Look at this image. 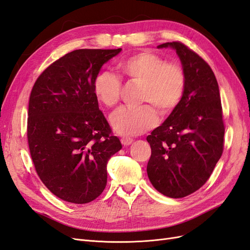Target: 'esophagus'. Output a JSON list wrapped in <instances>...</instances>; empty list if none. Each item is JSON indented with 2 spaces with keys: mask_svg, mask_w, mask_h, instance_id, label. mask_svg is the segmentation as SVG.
Masks as SVG:
<instances>
[{
  "mask_svg": "<svg viewBox=\"0 0 250 250\" xmlns=\"http://www.w3.org/2000/svg\"><path fill=\"white\" fill-rule=\"evenodd\" d=\"M132 142H133V140L130 139V138H122V139H121V143H122L124 146L131 145Z\"/></svg>",
  "mask_w": 250,
  "mask_h": 250,
  "instance_id": "obj_1",
  "label": "esophagus"
}]
</instances>
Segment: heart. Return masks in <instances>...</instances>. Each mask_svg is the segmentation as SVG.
I'll return each mask as SVG.
<instances>
[{
	"label": "heart",
	"instance_id": "heart-1",
	"mask_svg": "<svg viewBox=\"0 0 250 250\" xmlns=\"http://www.w3.org/2000/svg\"><path fill=\"white\" fill-rule=\"evenodd\" d=\"M120 67L128 78L143 82L142 101L154 104L162 113L172 111L183 99L186 75L180 65L167 63L160 56L143 52L126 59ZM121 90V80L109 71H103L95 78V95L105 106L110 107L119 102ZM110 124L119 134L139 135L158 124V115L150 104L123 106L111 113Z\"/></svg>",
	"mask_w": 250,
	"mask_h": 250
}]
</instances>
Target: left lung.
Masks as SVG:
<instances>
[{"label":"left lung","instance_id":"left-lung-1","mask_svg":"<svg viewBox=\"0 0 250 250\" xmlns=\"http://www.w3.org/2000/svg\"><path fill=\"white\" fill-rule=\"evenodd\" d=\"M158 49L175 50L186 75L183 99L165 122L147 137L150 183L171 198H183L209 178L223 151L224 124L214 72L195 52L178 42Z\"/></svg>","mask_w":250,"mask_h":250}]
</instances>
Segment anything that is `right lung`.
Listing matches in <instances>:
<instances>
[{
  "label": "right lung",
  "instance_id": "obj_1",
  "mask_svg": "<svg viewBox=\"0 0 250 250\" xmlns=\"http://www.w3.org/2000/svg\"><path fill=\"white\" fill-rule=\"evenodd\" d=\"M121 51L67 53L42 73L30 95V154L43 185L64 201L83 204L101 195L107 162L122 148L94 92L102 65Z\"/></svg>",
  "mask_w": 250,
  "mask_h": 250
}]
</instances>
